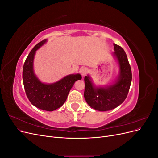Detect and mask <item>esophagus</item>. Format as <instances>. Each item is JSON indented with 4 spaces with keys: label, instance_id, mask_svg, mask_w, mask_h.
<instances>
[{
    "label": "esophagus",
    "instance_id": "obj_1",
    "mask_svg": "<svg viewBox=\"0 0 158 158\" xmlns=\"http://www.w3.org/2000/svg\"><path fill=\"white\" fill-rule=\"evenodd\" d=\"M80 73L82 76H85L88 73V69L87 68H82V69H80Z\"/></svg>",
    "mask_w": 158,
    "mask_h": 158
}]
</instances>
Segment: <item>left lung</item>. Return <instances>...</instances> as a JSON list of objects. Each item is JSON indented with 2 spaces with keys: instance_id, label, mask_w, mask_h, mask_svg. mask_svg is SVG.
<instances>
[{
  "instance_id": "left-lung-1",
  "label": "left lung",
  "mask_w": 158,
  "mask_h": 158,
  "mask_svg": "<svg viewBox=\"0 0 158 158\" xmlns=\"http://www.w3.org/2000/svg\"><path fill=\"white\" fill-rule=\"evenodd\" d=\"M113 56L119 66V74L113 84L109 86L95 87L89 76L84 77V98L89 106L99 111H106L116 108L125 101L130 89L132 72L125 51L113 44Z\"/></svg>"
}]
</instances>
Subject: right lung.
<instances>
[{"label":"right lung","mask_w":158,"mask_h":158,"mask_svg":"<svg viewBox=\"0 0 158 158\" xmlns=\"http://www.w3.org/2000/svg\"><path fill=\"white\" fill-rule=\"evenodd\" d=\"M46 42L47 40L41 41L30 51L23 66L22 78L26 95L33 106L52 111L64 103L70 89L82 76L80 74H70L55 83H42L34 74L33 59L36 51Z\"/></svg>","instance_id":"obj_1"}]
</instances>
